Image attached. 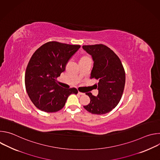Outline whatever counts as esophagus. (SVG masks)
Listing matches in <instances>:
<instances>
[{
	"mask_svg": "<svg viewBox=\"0 0 160 160\" xmlns=\"http://www.w3.org/2000/svg\"><path fill=\"white\" fill-rule=\"evenodd\" d=\"M78 95H80V96H83V95H84V93H82V92H78Z\"/></svg>",
	"mask_w": 160,
	"mask_h": 160,
	"instance_id": "1",
	"label": "esophagus"
}]
</instances>
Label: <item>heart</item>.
Masks as SVG:
<instances>
[{
	"instance_id": "heart-1",
	"label": "heart",
	"mask_w": 160,
	"mask_h": 160,
	"mask_svg": "<svg viewBox=\"0 0 160 160\" xmlns=\"http://www.w3.org/2000/svg\"><path fill=\"white\" fill-rule=\"evenodd\" d=\"M91 61L90 58L88 56H82L80 58V61L79 62H85V61Z\"/></svg>"
}]
</instances>
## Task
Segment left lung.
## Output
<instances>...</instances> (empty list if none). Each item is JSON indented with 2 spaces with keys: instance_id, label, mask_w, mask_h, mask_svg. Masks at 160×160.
<instances>
[{
  "instance_id": "obj_1",
  "label": "left lung",
  "mask_w": 160,
  "mask_h": 160,
  "mask_svg": "<svg viewBox=\"0 0 160 160\" xmlns=\"http://www.w3.org/2000/svg\"><path fill=\"white\" fill-rule=\"evenodd\" d=\"M82 48L92 56L94 66L90 79L98 81L96 85L99 91L97 96L90 92L85 94L90 101L83 108L92 114L103 115L115 108L122 98L125 84V70L118 56L106 45H83Z\"/></svg>"
}]
</instances>
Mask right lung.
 Listing matches in <instances>:
<instances>
[{"mask_svg": "<svg viewBox=\"0 0 160 160\" xmlns=\"http://www.w3.org/2000/svg\"><path fill=\"white\" fill-rule=\"evenodd\" d=\"M80 48L79 45L52 41L33 53L27 67L25 82L27 94L38 109L47 112L58 111L68 96L78 93L75 88L59 86L56 78L64 72L68 61Z\"/></svg>", "mask_w": 160, "mask_h": 160, "instance_id": "right-lung-1", "label": "right lung"}]
</instances>
